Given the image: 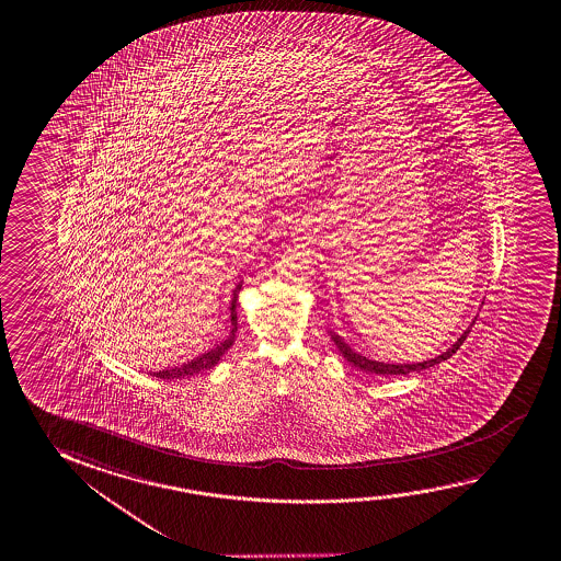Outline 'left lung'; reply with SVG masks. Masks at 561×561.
<instances>
[{
	"label": "left lung",
	"mask_w": 561,
	"mask_h": 561,
	"mask_svg": "<svg viewBox=\"0 0 561 561\" xmlns=\"http://www.w3.org/2000/svg\"><path fill=\"white\" fill-rule=\"evenodd\" d=\"M469 331H471V327H469L468 331L463 332V334H461V336L451 344V348L446 350V352L440 354V356L426 359V362H419V364H383V362H376V359L366 358V356H362L358 352H354V350L350 348L348 344H346L344 340L340 339L339 334H332L331 332V339L332 342L336 344V348L340 350V354H342L344 358L348 359L352 366H356V368L362 369V371H368V374L387 377L407 376V374H411V371L428 369L432 368V366H436V364H440L444 359L450 358L451 354H456V350L463 344V340L468 339Z\"/></svg>",
	"instance_id": "obj_1"
}]
</instances>
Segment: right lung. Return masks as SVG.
Here are the masks:
<instances>
[{
  "label": "right lung",
  "mask_w": 561,
  "mask_h": 561,
  "mask_svg": "<svg viewBox=\"0 0 561 561\" xmlns=\"http://www.w3.org/2000/svg\"><path fill=\"white\" fill-rule=\"evenodd\" d=\"M240 287H242V282L234 287V291H232V301H230V327H232V329H230L229 339L222 340L219 346H215V348L209 350V352L202 354L199 358L192 359V362H187V364L180 366V368L152 371V376L158 377V379H178V377L199 374L203 369L215 368V366L219 364V359L222 358V354H225V352L232 346V342H234V332H237V299H239Z\"/></svg>",
  "instance_id": "right-lung-1"
}]
</instances>
